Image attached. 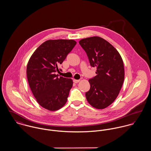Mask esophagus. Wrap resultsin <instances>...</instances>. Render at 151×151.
<instances>
[{
	"instance_id": "obj_1",
	"label": "esophagus",
	"mask_w": 151,
	"mask_h": 151,
	"mask_svg": "<svg viewBox=\"0 0 151 151\" xmlns=\"http://www.w3.org/2000/svg\"><path fill=\"white\" fill-rule=\"evenodd\" d=\"M80 81V80H76V79H74V80H73V82H74V83H79Z\"/></svg>"
}]
</instances>
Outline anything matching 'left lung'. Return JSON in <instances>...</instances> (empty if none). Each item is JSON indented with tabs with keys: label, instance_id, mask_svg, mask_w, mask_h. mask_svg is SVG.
<instances>
[{
	"label": "left lung",
	"instance_id": "left-lung-1",
	"mask_svg": "<svg viewBox=\"0 0 151 151\" xmlns=\"http://www.w3.org/2000/svg\"><path fill=\"white\" fill-rule=\"evenodd\" d=\"M90 65L96 67V76L88 80L91 88L86 100L93 108L104 109L110 105L119 94L124 80L123 59L116 49L99 37L81 40Z\"/></svg>",
	"mask_w": 151,
	"mask_h": 151
}]
</instances>
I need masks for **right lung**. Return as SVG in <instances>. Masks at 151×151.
<instances>
[{
    "label": "right lung",
    "instance_id": "obj_1",
    "mask_svg": "<svg viewBox=\"0 0 151 151\" xmlns=\"http://www.w3.org/2000/svg\"><path fill=\"white\" fill-rule=\"evenodd\" d=\"M77 42L72 40H47L33 53L27 66L30 89L37 102L43 108L56 111L67 101L73 80L56 74Z\"/></svg>",
    "mask_w": 151,
    "mask_h": 151
}]
</instances>
